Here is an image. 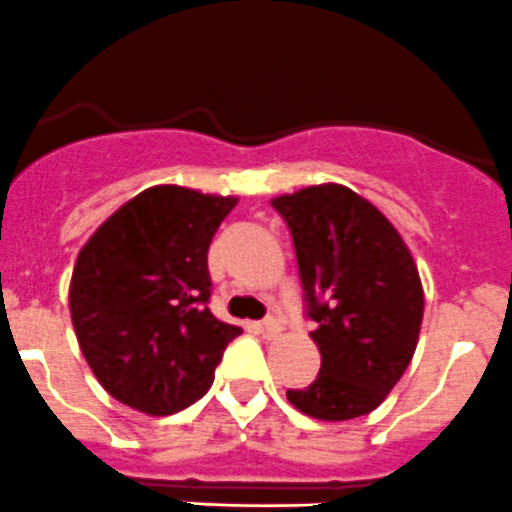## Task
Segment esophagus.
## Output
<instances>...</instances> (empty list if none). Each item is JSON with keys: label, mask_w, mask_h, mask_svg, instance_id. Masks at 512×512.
<instances>
[{"label": "esophagus", "mask_w": 512, "mask_h": 512, "mask_svg": "<svg viewBox=\"0 0 512 512\" xmlns=\"http://www.w3.org/2000/svg\"><path fill=\"white\" fill-rule=\"evenodd\" d=\"M253 329L259 334H264L266 339H274L281 334V324L276 319H266V321H259V324H253Z\"/></svg>", "instance_id": "1"}]
</instances>
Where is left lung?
<instances>
[{
	"instance_id": "1",
	"label": "left lung",
	"mask_w": 512,
	"mask_h": 512,
	"mask_svg": "<svg viewBox=\"0 0 512 512\" xmlns=\"http://www.w3.org/2000/svg\"><path fill=\"white\" fill-rule=\"evenodd\" d=\"M271 203L294 238L321 354L314 382L286 399L314 420L369 415L402 379L420 337L425 294L410 248L367 198L337 183Z\"/></svg>"
}]
</instances>
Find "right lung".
Returning <instances> with one entry per match:
<instances>
[{
    "instance_id": "1",
    "label": "right lung",
    "mask_w": 512,
    "mask_h": 512,
    "mask_svg": "<svg viewBox=\"0 0 512 512\" xmlns=\"http://www.w3.org/2000/svg\"><path fill=\"white\" fill-rule=\"evenodd\" d=\"M238 198L153 186L90 236L70 281L77 342L97 382L145 415H173L213 384L241 329L208 309V246Z\"/></svg>"
}]
</instances>
